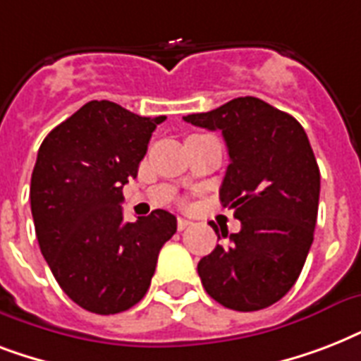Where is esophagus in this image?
Here are the masks:
<instances>
[{"label": "esophagus", "instance_id": "1", "mask_svg": "<svg viewBox=\"0 0 361 361\" xmlns=\"http://www.w3.org/2000/svg\"><path fill=\"white\" fill-rule=\"evenodd\" d=\"M191 225H192L191 221L181 219V217H180V219H178V231H185L187 226H191Z\"/></svg>", "mask_w": 361, "mask_h": 361}]
</instances>
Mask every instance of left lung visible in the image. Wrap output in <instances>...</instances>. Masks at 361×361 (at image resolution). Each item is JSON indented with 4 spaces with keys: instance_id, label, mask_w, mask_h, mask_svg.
<instances>
[{
    "instance_id": "left-lung-1",
    "label": "left lung",
    "mask_w": 361,
    "mask_h": 361,
    "mask_svg": "<svg viewBox=\"0 0 361 361\" xmlns=\"http://www.w3.org/2000/svg\"><path fill=\"white\" fill-rule=\"evenodd\" d=\"M183 120L223 133L231 164L219 197L241 223L236 234L221 228L228 243L198 262L204 288L234 311L269 307L294 286L313 243L320 172L307 135L290 114L257 97Z\"/></svg>"
}]
</instances>
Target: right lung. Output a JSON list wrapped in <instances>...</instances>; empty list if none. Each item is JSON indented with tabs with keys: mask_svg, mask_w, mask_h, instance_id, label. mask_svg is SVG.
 <instances>
[{
	"mask_svg": "<svg viewBox=\"0 0 361 361\" xmlns=\"http://www.w3.org/2000/svg\"><path fill=\"white\" fill-rule=\"evenodd\" d=\"M112 101H90L42 140L31 174V214L44 260L67 296L90 313L116 314L146 296L176 217L155 209L123 221V185L136 178L152 133Z\"/></svg>",
	"mask_w": 361,
	"mask_h": 361,
	"instance_id": "obj_1",
	"label": "right lung"
}]
</instances>
